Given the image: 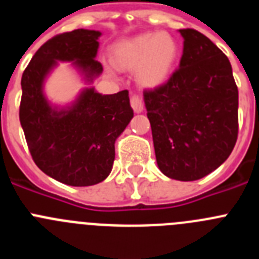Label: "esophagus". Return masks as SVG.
I'll return each mask as SVG.
<instances>
[{
	"label": "esophagus",
	"instance_id": "obj_1",
	"mask_svg": "<svg viewBox=\"0 0 259 259\" xmlns=\"http://www.w3.org/2000/svg\"><path fill=\"white\" fill-rule=\"evenodd\" d=\"M131 106L135 110V113H143L144 111V104L141 101V98L139 96H132L131 97Z\"/></svg>",
	"mask_w": 259,
	"mask_h": 259
}]
</instances>
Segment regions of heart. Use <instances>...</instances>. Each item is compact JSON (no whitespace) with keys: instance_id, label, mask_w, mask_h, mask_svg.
<instances>
[{"instance_id":"obj_1","label":"heart","mask_w":259,"mask_h":259,"mask_svg":"<svg viewBox=\"0 0 259 259\" xmlns=\"http://www.w3.org/2000/svg\"><path fill=\"white\" fill-rule=\"evenodd\" d=\"M179 52V42L168 32H144L116 42L111 62L118 70H135L141 88L157 89L172 75Z\"/></svg>"}]
</instances>
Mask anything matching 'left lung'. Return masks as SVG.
<instances>
[{"mask_svg": "<svg viewBox=\"0 0 259 259\" xmlns=\"http://www.w3.org/2000/svg\"><path fill=\"white\" fill-rule=\"evenodd\" d=\"M184 38L179 68L144 92L157 164L170 179L193 182L223 163L237 140L239 92L228 58L196 29Z\"/></svg>", "mask_w": 259, "mask_h": 259, "instance_id": "left-lung-1", "label": "left lung"}]
</instances>
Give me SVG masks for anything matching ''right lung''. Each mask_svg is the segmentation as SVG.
I'll use <instances>...</instances> for the list:
<instances>
[{
  "instance_id": "1",
  "label": "right lung",
  "mask_w": 259,
  "mask_h": 259,
  "mask_svg": "<svg viewBox=\"0 0 259 259\" xmlns=\"http://www.w3.org/2000/svg\"><path fill=\"white\" fill-rule=\"evenodd\" d=\"M101 32L75 29L47 41L22 76L19 119L37 167L57 182L88 187L113 168L115 141L134 118L128 91L102 95L92 87L102 74L96 61ZM59 61H68L88 87L70 104L47 100L44 87Z\"/></svg>"
}]
</instances>
